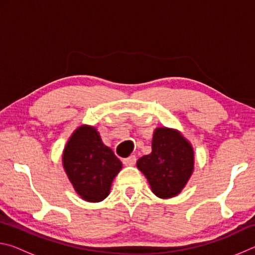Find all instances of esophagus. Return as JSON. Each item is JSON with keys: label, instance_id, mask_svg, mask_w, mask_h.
<instances>
[{"label": "esophagus", "instance_id": "esophagus-1", "mask_svg": "<svg viewBox=\"0 0 255 255\" xmlns=\"http://www.w3.org/2000/svg\"><path fill=\"white\" fill-rule=\"evenodd\" d=\"M123 162H124V164H125V165H126V166H132V165H135V163H136V156H135V155H130V156L127 157V158H124Z\"/></svg>", "mask_w": 255, "mask_h": 255}]
</instances>
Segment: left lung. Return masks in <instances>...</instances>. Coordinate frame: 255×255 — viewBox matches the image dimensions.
<instances>
[{
  "label": "left lung",
  "instance_id": "obj_1",
  "mask_svg": "<svg viewBox=\"0 0 255 255\" xmlns=\"http://www.w3.org/2000/svg\"><path fill=\"white\" fill-rule=\"evenodd\" d=\"M137 167L162 199L178 196L195 169V152L190 141L176 129L158 127L154 130L152 153L137 161Z\"/></svg>",
  "mask_w": 255,
  "mask_h": 255
}]
</instances>
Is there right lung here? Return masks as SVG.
<instances>
[{"mask_svg":"<svg viewBox=\"0 0 255 255\" xmlns=\"http://www.w3.org/2000/svg\"><path fill=\"white\" fill-rule=\"evenodd\" d=\"M63 167L82 199L100 202L110 193L123 163L101 139L98 129L82 125L73 131L63 150Z\"/></svg>","mask_w":255,"mask_h":255,"instance_id":"1","label":"right lung"}]
</instances>
